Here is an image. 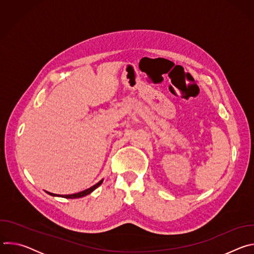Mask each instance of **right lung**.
I'll use <instances>...</instances> for the list:
<instances>
[{"label":"right lung","mask_w":254,"mask_h":254,"mask_svg":"<svg viewBox=\"0 0 254 254\" xmlns=\"http://www.w3.org/2000/svg\"><path fill=\"white\" fill-rule=\"evenodd\" d=\"M102 182H103V180H100L97 184L93 185L92 187H90V188H88V189H86V190H84V191H81V192H78V193H75V194H71V195H61V197L67 198V199H75V198L84 197V196L90 194L92 191H94L97 187H99ZM47 193H48L49 195H51V196H58V197H60V195H56V194H53V193H50V192H47Z\"/></svg>","instance_id":"right-lung-1"}]
</instances>
